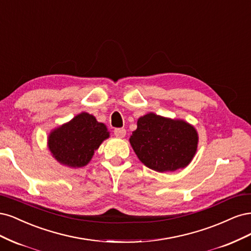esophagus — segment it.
<instances>
[{
	"mask_svg": "<svg viewBox=\"0 0 251 251\" xmlns=\"http://www.w3.org/2000/svg\"><path fill=\"white\" fill-rule=\"evenodd\" d=\"M114 133L117 137L122 139V137H124L126 134V130H125V128H116L114 130Z\"/></svg>",
	"mask_w": 251,
	"mask_h": 251,
	"instance_id": "1",
	"label": "esophagus"
}]
</instances>
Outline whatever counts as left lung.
Returning a JSON list of instances; mask_svg holds the SVG:
<instances>
[{"label":"left lung","instance_id":"1","mask_svg":"<svg viewBox=\"0 0 251 251\" xmlns=\"http://www.w3.org/2000/svg\"><path fill=\"white\" fill-rule=\"evenodd\" d=\"M131 146L142 163L157 172L187 167L197 150L195 128L182 120L155 114L141 117L130 136Z\"/></svg>","mask_w":251,"mask_h":251}]
</instances>
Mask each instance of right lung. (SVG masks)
<instances>
[{
    "mask_svg": "<svg viewBox=\"0 0 251 251\" xmlns=\"http://www.w3.org/2000/svg\"><path fill=\"white\" fill-rule=\"evenodd\" d=\"M106 126L86 112L76 116L69 123L52 131L48 145L60 164L80 168L88 164L101 143L107 139Z\"/></svg>",
    "mask_w": 251,
    "mask_h": 251,
    "instance_id": "add662e5",
    "label": "right lung"
}]
</instances>
